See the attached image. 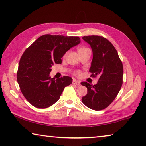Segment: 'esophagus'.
<instances>
[{
    "label": "esophagus",
    "instance_id": "34e87169",
    "mask_svg": "<svg viewBox=\"0 0 146 146\" xmlns=\"http://www.w3.org/2000/svg\"><path fill=\"white\" fill-rule=\"evenodd\" d=\"M72 83H73V84H76L77 86H79L80 84V82H79V81L75 80V79H73Z\"/></svg>",
    "mask_w": 146,
    "mask_h": 146
}]
</instances>
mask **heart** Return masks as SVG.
I'll use <instances>...</instances> for the list:
<instances>
[{"mask_svg": "<svg viewBox=\"0 0 146 146\" xmlns=\"http://www.w3.org/2000/svg\"><path fill=\"white\" fill-rule=\"evenodd\" d=\"M86 49H88V48H80L78 50V51L79 52V51H84V50H86ZM65 55H66V54ZM75 73L76 74V75H80V71H76V72H75Z\"/></svg>", "mask_w": 146, "mask_h": 146, "instance_id": "obj_1", "label": "heart"}]
</instances>
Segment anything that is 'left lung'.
I'll return each instance as SVG.
<instances>
[{
	"instance_id": "left-lung-1",
	"label": "left lung",
	"mask_w": 146,
	"mask_h": 146,
	"mask_svg": "<svg viewBox=\"0 0 146 146\" xmlns=\"http://www.w3.org/2000/svg\"><path fill=\"white\" fill-rule=\"evenodd\" d=\"M82 39L91 46L93 60L90 72L93 77L98 76V82L81 84L88 89L82 98L84 104L91 110H102L111 104L119 93L122 85L123 65L115 47L108 39L98 35L84 36Z\"/></svg>"
}]
</instances>
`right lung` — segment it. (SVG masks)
<instances>
[{
  "label": "right lung",
  "instance_id": "right-lung-1",
  "mask_svg": "<svg viewBox=\"0 0 146 146\" xmlns=\"http://www.w3.org/2000/svg\"><path fill=\"white\" fill-rule=\"evenodd\" d=\"M80 42L78 36L46 34L27 48L22 55L17 71V82L22 93L31 105L46 108L60 97L66 86L72 83L70 76H49L52 66L60 64L69 49Z\"/></svg>",
  "mask_w": 146,
  "mask_h": 146
}]
</instances>
